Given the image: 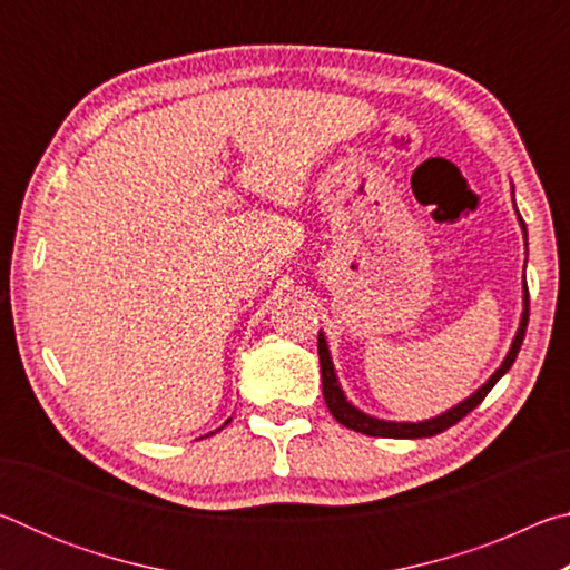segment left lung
Here are the masks:
<instances>
[{
    "label": "left lung",
    "mask_w": 570,
    "mask_h": 570,
    "mask_svg": "<svg viewBox=\"0 0 570 570\" xmlns=\"http://www.w3.org/2000/svg\"><path fill=\"white\" fill-rule=\"evenodd\" d=\"M520 220V228H523L525 234V224L523 218L518 216ZM530 298H528V284H523V314H520V326H518V334L513 344H510V352L505 354L503 364L498 366L493 377H490L485 384L478 392H472L465 402L455 404V407L438 414V417L432 420H424V422H387V420H377V417H370V414H364L362 410H356L354 404L344 397V392L340 387V380H336V372H334V364H332V356H330V346H326L324 334L320 332V364H322V390H324V402L330 412L334 414V420L344 424V428H350L354 432H362V435H370V438H432V435H440L442 430L452 428V424H458L462 417H465L468 412H472L478 407V404L485 400V394L495 387V382L503 377V374L513 366L515 356L520 352V344L525 340V330H528V312H530Z\"/></svg>",
    "instance_id": "obj_1"
}]
</instances>
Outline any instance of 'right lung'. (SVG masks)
I'll return each mask as SVG.
<instances>
[{"label":"right lung","mask_w":570,"mask_h":570,"mask_svg":"<svg viewBox=\"0 0 570 570\" xmlns=\"http://www.w3.org/2000/svg\"><path fill=\"white\" fill-rule=\"evenodd\" d=\"M228 422H230V420H228ZM228 422H226V424H228Z\"/></svg>","instance_id":"add662e5"}]
</instances>
